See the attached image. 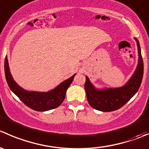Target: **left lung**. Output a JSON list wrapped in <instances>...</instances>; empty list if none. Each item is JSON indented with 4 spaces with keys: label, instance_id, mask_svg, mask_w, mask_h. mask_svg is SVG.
<instances>
[{
    "label": "left lung",
    "instance_id": "left-lung-1",
    "mask_svg": "<svg viewBox=\"0 0 149 149\" xmlns=\"http://www.w3.org/2000/svg\"><path fill=\"white\" fill-rule=\"evenodd\" d=\"M135 40L137 42L139 63L133 74L124 86L118 88H104L99 89L86 76L84 88L88 102L94 109L102 112L117 110L125 104L139 90L143 76V63L139 42L138 39L135 38Z\"/></svg>",
    "mask_w": 149,
    "mask_h": 149
}]
</instances>
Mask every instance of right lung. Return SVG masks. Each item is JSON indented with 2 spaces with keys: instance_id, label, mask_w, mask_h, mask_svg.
Wrapping results in <instances>:
<instances>
[{
  "instance_id": "1",
  "label": "right lung",
  "mask_w": 149,
  "mask_h": 149,
  "mask_svg": "<svg viewBox=\"0 0 149 149\" xmlns=\"http://www.w3.org/2000/svg\"><path fill=\"white\" fill-rule=\"evenodd\" d=\"M5 74L7 84L10 89L23 102L26 106L34 110L45 112L59 107L65 99L66 91L73 81L76 74L63 81L55 88L47 92L27 91L18 85L10 74L8 58L6 56Z\"/></svg>"
}]
</instances>
